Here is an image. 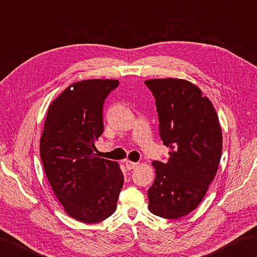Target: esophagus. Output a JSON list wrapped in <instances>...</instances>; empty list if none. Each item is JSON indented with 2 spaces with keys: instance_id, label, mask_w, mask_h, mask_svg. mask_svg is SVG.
Wrapping results in <instances>:
<instances>
[{
  "instance_id": "1",
  "label": "esophagus",
  "mask_w": 257,
  "mask_h": 257,
  "mask_svg": "<svg viewBox=\"0 0 257 257\" xmlns=\"http://www.w3.org/2000/svg\"><path fill=\"white\" fill-rule=\"evenodd\" d=\"M138 166L137 163H134V162H130V160H125V167H127V169L132 170L134 168H136Z\"/></svg>"
}]
</instances>
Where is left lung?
Masks as SVG:
<instances>
[{
    "label": "left lung",
    "mask_w": 257,
    "mask_h": 257,
    "mask_svg": "<svg viewBox=\"0 0 257 257\" xmlns=\"http://www.w3.org/2000/svg\"><path fill=\"white\" fill-rule=\"evenodd\" d=\"M156 99L159 135L170 148L167 163L153 162L150 213L167 219L189 214L215 178L223 148L222 128L212 101L184 79L146 80Z\"/></svg>",
    "instance_id": "1"
}]
</instances>
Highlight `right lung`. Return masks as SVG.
Instances as JSON below:
<instances>
[{"mask_svg": "<svg viewBox=\"0 0 257 257\" xmlns=\"http://www.w3.org/2000/svg\"><path fill=\"white\" fill-rule=\"evenodd\" d=\"M118 80L72 83L50 104L40 156L50 186L70 217L85 224L108 218L117 208L123 174L117 162L94 154L103 133L102 105Z\"/></svg>", "mask_w": 257, "mask_h": 257, "instance_id": "obj_1", "label": "right lung"}]
</instances>
